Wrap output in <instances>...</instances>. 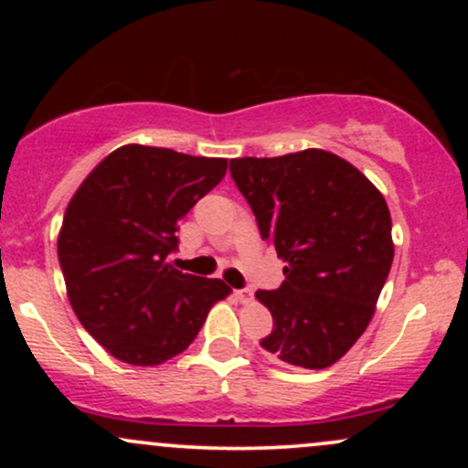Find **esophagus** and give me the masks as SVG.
<instances>
[{"label":"esophagus","mask_w":468,"mask_h":468,"mask_svg":"<svg viewBox=\"0 0 468 468\" xmlns=\"http://www.w3.org/2000/svg\"><path fill=\"white\" fill-rule=\"evenodd\" d=\"M235 297H238L241 303H250V299H252V290H250V288L235 290Z\"/></svg>","instance_id":"esophagus-1"}]
</instances>
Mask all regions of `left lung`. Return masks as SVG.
Wrapping results in <instances>:
<instances>
[{"label": "left lung", "instance_id": "8db88e82", "mask_svg": "<svg viewBox=\"0 0 468 468\" xmlns=\"http://www.w3.org/2000/svg\"><path fill=\"white\" fill-rule=\"evenodd\" d=\"M229 169L261 239L288 264L282 286L255 292L272 314L261 347L297 367H330L369 325L388 282V202L356 166L324 149L235 158Z\"/></svg>", "mask_w": 468, "mask_h": 468}]
</instances>
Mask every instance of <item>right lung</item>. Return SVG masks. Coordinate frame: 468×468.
I'll return each instance as SVG.
<instances>
[{
	"instance_id": "obj_1",
	"label": "right lung",
	"mask_w": 468,
	"mask_h": 468,
	"mask_svg": "<svg viewBox=\"0 0 468 468\" xmlns=\"http://www.w3.org/2000/svg\"><path fill=\"white\" fill-rule=\"evenodd\" d=\"M227 174L224 158L125 144L69 200L57 250L80 325L112 356L160 365L185 352L230 288L169 264L178 222Z\"/></svg>"
}]
</instances>
